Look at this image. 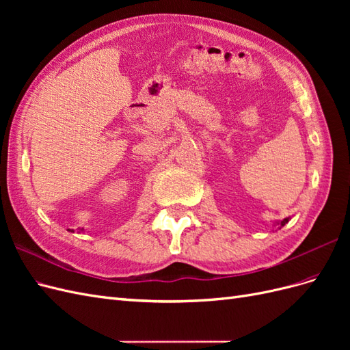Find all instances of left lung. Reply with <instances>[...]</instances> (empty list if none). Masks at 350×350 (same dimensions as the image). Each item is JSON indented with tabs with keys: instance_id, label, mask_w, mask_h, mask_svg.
Segmentation results:
<instances>
[{
	"instance_id": "1",
	"label": "left lung",
	"mask_w": 350,
	"mask_h": 350,
	"mask_svg": "<svg viewBox=\"0 0 350 350\" xmlns=\"http://www.w3.org/2000/svg\"><path fill=\"white\" fill-rule=\"evenodd\" d=\"M291 220V217H286V219H283V220H276L273 224V226H276L278 229H280V228H283L286 224H288V221Z\"/></svg>"
}]
</instances>
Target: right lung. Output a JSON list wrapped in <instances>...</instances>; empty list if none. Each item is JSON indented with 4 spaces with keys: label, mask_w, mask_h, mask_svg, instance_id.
<instances>
[{
    "label": "right lung",
    "mask_w": 350,
    "mask_h": 350,
    "mask_svg": "<svg viewBox=\"0 0 350 350\" xmlns=\"http://www.w3.org/2000/svg\"><path fill=\"white\" fill-rule=\"evenodd\" d=\"M68 230H71V229H68ZM72 232H74V230H72Z\"/></svg>",
    "instance_id": "obj_1"
}]
</instances>
